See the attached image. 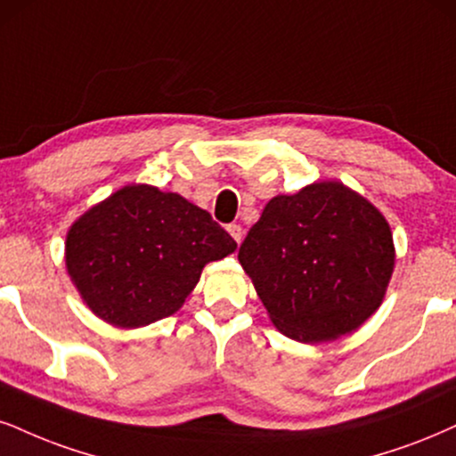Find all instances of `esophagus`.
I'll use <instances>...</instances> for the list:
<instances>
[{"label": "esophagus", "mask_w": 456, "mask_h": 456, "mask_svg": "<svg viewBox=\"0 0 456 456\" xmlns=\"http://www.w3.org/2000/svg\"><path fill=\"white\" fill-rule=\"evenodd\" d=\"M226 230H228L230 237L237 240V243H240V239H243V228H240L239 224H230V226H228Z\"/></svg>", "instance_id": "obj_1"}]
</instances>
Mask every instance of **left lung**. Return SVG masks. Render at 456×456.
Segmentation results:
<instances>
[{
  "instance_id": "1",
  "label": "left lung",
  "mask_w": 456,
  "mask_h": 456,
  "mask_svg": "<svg viewBox=\"0 0 456 456\" xmlns=\"http://www.w3.org/2000/svg\"><path fill=\"white\" fill-rule=\"evenodd\" d=\"M274 328L317 345L355 331L383 305L395 266L391 226L342 182L268 200L239 249Z\"/></svg>"
}]
</instances>
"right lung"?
<instances>
[{
  "label": "right lung",
  "mask_w": 456,
  "mask_h": 456,
  "mask_svg": "<svg viewBox=\"0 0 456 456\" xmlns=\"http://www.w3.org/2000/svg\"><path fill=\"white\" fill-rule=\"evenodd\" d=\"M234 249L226 230L183 196L128 183L71 224L65 266L99 319L134 330L177 313L202 268Z\"/></svg>",
  "instance_id": "right-lung-1"
}]
</instances>
